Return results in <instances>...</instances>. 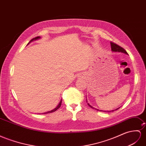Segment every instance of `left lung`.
I'll use <instances>...</instances> for the list:
<instances>
[{"label":"left lung","instance_id":"obj_1","mask_svg":"<svg viewBox=\"0 0 146 146\" xmlns=\"http://www.w3.org/2000/svg\"><path fill=\"white\" fill-rule=\"evenodd\" d=\"M110 45H111V50L112 52H121V53H123V54H126V55H128V53H127L126 51L124 49V48H122V47H120V46H118L117 44H115V43H113V42H110ZM86 102H87V103H88L87 99H86ZM88 105L89 107H90L92 108V109H96V110H97L101 111H107V112H108V111L109 112V111H114V110H118V109H119V108H118V109H116L115 110H113L104 111V110H100L96 109V108H94V107H93L92 106H91L89 103H88Z\"/></svg>","mask_w":146,"mask_h":146}]
</instances>
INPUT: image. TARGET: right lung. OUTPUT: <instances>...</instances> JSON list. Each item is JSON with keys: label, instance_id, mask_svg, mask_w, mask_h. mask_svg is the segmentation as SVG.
<instances>
[{"label": "right lung", "instance_id": "right-lung-1", "mask_svg": "<svg viewBox=\"0 0 146 146\" xmlns=\"http://www.w3.org/2000/svg\"><path fill=\"white\" fill-rule=\"evenodd\" d=\"M40 36H37V37H36L35 38H33V39H31L30 41H29V42L28 44H29V43H30L31 42H32V41H33V40H37V39H40ZM61 104H62V99H61V100L60 101V103L58 104V105L56 107L55 109H54L53 110H50V111H47V112H44V113H42V114H46V113H52V112H54V111H55L56 110H57V109H58L60 107V106H61ZM40 114V113H39Z\"/></svg>", "mask_w": 146, "mask_h": 146}]
</instances>
